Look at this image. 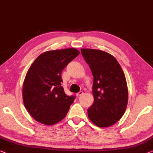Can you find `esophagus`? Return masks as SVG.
I'll return each instance as SVG.
<instances>
[{"label": "esophagus", "instance_id": "obj_1", "mask_svg": "<svg viewBox=\"0 0 153 153\" xmlns=\"http://www.w3.org/2000/svg\"><path fill=\"white\" fill-rule=\"evenodd\" d=\"M83 92L82 91H79V93L76 94V96H77V97H79V96H81V95H83Z\"/></svg>", "mask_w": 153, "mask_h": 153}]
</instances>
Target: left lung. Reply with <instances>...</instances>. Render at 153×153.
I'll return each mask as SVG.
<instances>
[{"instance_id": "left-lung-1", "label": "left lung", "mask_w": 153, "mask_h": 153, "mask_svg": "<svg viewBox=\"0 0 153 153\" xmlns=\"http://www.w3.org/2000/svg\"><path fill=\"white\" fill-rule=\"evenodd\" d=\"M81 51L94 76V100L88 110V117L98 127H109L120 120L126 111L128 88L125 75L111 54L90 48Z\"/></svg>"}]
</instances>
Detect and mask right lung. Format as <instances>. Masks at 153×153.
<instances>
[{"mask_svg":"<svg viewBox=\"0 0 153 153\" xmlns=\"http://www.w3.org/2000/svg\"><path fill=\"white\" fill-rule=\"evenodd\" d=\"M79 54L77 49L72 48L46 51L39 55L28 70L22 98L25 108L36 121L53 125L67 115L75 97L65 94L61 74Z\"/></svg>","mask_w":153,"mask_h":153,"instance_id":"right-lung-1","label":"right lung"}]
</instances>
